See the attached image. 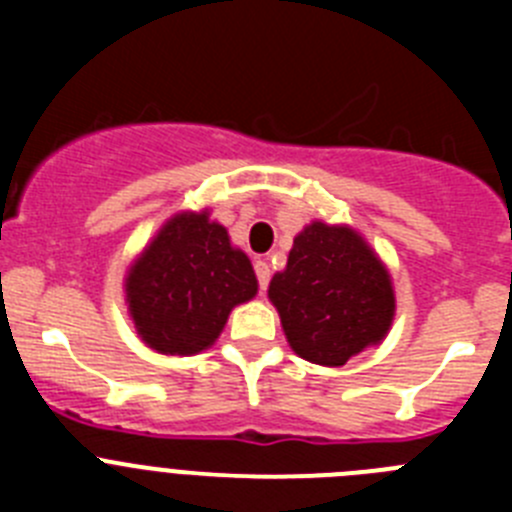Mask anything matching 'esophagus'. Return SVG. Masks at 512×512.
Returning a JSON list of instances; mask_svg holds the SVG:
<instances>
[{
  "label": "esophagus",
  "mask_w": 512,
  "mask_h": 512,
  "mask_svg": "<svg viewBox=\"0 0 512 512\" xmlns=\"http://www.w3.org/2000/svg\"><path fill=\"white\" fill-rule=\"evenodd\" d=\"M253 269H256V277H259V287H261V289L269 287V279H271L269 264L259 259V261H256V264H253Z\"/></svg>",
  "instance_id": "1"
}]
</instances>
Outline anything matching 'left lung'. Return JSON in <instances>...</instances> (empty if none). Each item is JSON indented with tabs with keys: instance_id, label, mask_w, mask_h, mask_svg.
I'll use <instances>...</instances> for the list:
<instances>
[{
	"instance_id": "obj_1",
	"label": "left lung",
	"mask_w": 512,
	"mask_h": 512,
	"mask_svg": "<svg viewBox=\"0 0 512 512\" xmlns=\"http://www.w3.org/2000/svg\"><path fill=\"white\" fill-rule=\"evenodd\" d=\"M269 300L292 351L320 366H343L382 343L395 318L390 271L372 246L354 228L320 220L295 238Z\"/></svg>"
}]
</instances>
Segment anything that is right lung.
<instances>
[{
  "label": "right lung",
  "instance_id": "right-lung-1",
  "mask_svg": "<svg viewBox=\"0 0 512 512\" xmlns=\"http://www.w3.org/2000/svg\"><path fill=\"white\" fill-rule=\"evenodd\" d=\"M259 292L253 266L210 212H179L161 225L125 277L140 341L166 356H192L223 333L235 305Z\"/></svg>",
  "mask_w": 512,
  "mask_h": 512
}]
</instances>
